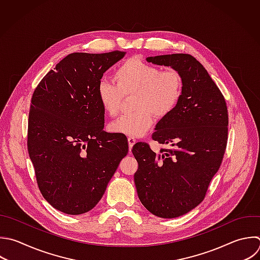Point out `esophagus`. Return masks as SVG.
<instances>
[{
	"label": "esophagus",
	"instance_id": "34e87169",
	"mask_svg": "<svg viewBox=\"0 0 260 260\" xmlns=\"http://www.w3.org/2000/svg\"><path fill=\"white\" fill-rule=\"evenodd\" d=\"M135 143H136V140L133 137H129L128 138V144H129V150L130 151H131V149H132V147L134 146Z\"/></svg>",
	"mask_w": 260,
	"mask_h": 260
}]
</instances>
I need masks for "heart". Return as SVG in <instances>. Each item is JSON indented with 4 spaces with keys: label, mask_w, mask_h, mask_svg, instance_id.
Masks as SVG:
<instances>
[{
    "label": "heart",
    "mask_w": 260,
    "mask_h": 260,
    "mask_svg": "<svg viewBox=\"0 0 260 260\" xmlns=\"http://www.w3.org/2000/svg\"><path fill=\"white\" fill-rule=\"evenodd\" d=\"M116 84L100 81L98 101L106 114L116 116L123 95L131 94V114L123 115L109 125L113 133L142 137L153 124V115L165 118L176 108L182 93V79L174 69L159 70L154 65L131 58L120 64L114 73Z\"/></svg>",
    "instance_id": "b5f03b06"
}]
</instances>
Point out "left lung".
<instances>
[{
  "mask_svg": "<svg viewBox=\"0 0 260 260\" xmlns=\"http://www.w3.org/2000/svg\"><path fill=\"white\" fill-rule=\"evenodd\" d=\"M146 61L176 70L182 79V93L174 111L158 121L152 134L153 140L169 148L155 154L146 143L133 146L138 161L134 182L149 212L174 218L203 200L219 169L228 140V110L220 90L191 55H161Z\"/></svg>",
  "mask_w": 260,
  "mask_h": 260,
  "instance_id": "obj_1",
  "label": "left lung"
}]
</instances>
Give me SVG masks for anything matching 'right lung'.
Returning <instances> with one entry per match:
<instances>
[{
	"label": "right lung",
	"mask_w": 260,
	"mask_h": 260,
	"mask_svg": "<svg viewBox=\"0 0 260 260\" xmlns=\"http://www.w3.org/2000/svg\"><path fill=\"white\" fill-rule=\"evenodd\" d=\"M126 52L73 53L36 88L27 145L45 199L67 214H82L102 199L128 153L127 138L104 131L96 87Z\"/></svg>",
	"instance_id": "right-lung-1"
}]
</instances>
